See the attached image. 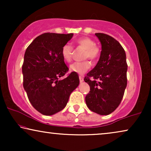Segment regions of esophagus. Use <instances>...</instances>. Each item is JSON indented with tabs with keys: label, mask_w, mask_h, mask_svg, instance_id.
<instances>
[{
	"label": "esophagus",
	"mask_w": 151,
	"mask_h": 151,
	"mask_svg": "<svg viewBox=\"0 0 151 151\" xmlns=\"http://www.w3.org/2000/svg\"><path fill=\"white\" fill-rule=\"evenodd\" d=\"M79 79H80V82H82L84 81L83 76H79Z\"/></svg>",
	"instance_id": "34e87169"
}]
</instances>
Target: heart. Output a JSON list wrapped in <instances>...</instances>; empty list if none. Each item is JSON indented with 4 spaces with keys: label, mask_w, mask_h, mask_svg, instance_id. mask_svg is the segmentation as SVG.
<instances>
[{
    "label": "heart",
    "mask_w": 151,
    "mask_h": 151,
    "mask_svg": "<svg viewBox=\"0 0 151 151\" xmlns=\"http://www.w3.org/2000/svg\"><path fill=\"white\" fill-rule=\"evenodd\" d=\"M78 47L85 49L84 53V59L88 58L91 61H95L98 58L100 54V49L96 45V42L88 37H82L76 41ZM73 47L69 45H65L62 49V56L67 63H70L72 60ZM90 68L88 61H83L80 63H74L70 65L69 70L71 72L82 74Z\"/></svg>",
    "instance_id": "b5f03b06"
}]
</instances>
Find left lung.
I'll return each instance as SVG.
<instances>
[{"label": "left lung", "mask_w": 151, "mask_h": 151, "mask_svg": "<svg viewBox=\"0 0 151 151\" xmlns=\"http://www.w3.org/2000/svg\"><path fill=\"white\" fill-rule=\"evenodd\" d=\"M102 45L100 59L86 74L90 86L85 101L88 108L101 115L113 112L120 104L127 85V63L124 49L109 35L96 33Z\"/></svg>", "instance_id": "8db88e82"}]
</instances>
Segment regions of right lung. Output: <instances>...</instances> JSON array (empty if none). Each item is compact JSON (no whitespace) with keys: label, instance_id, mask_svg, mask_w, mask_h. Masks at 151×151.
<instances>
[{"label":"right lung","instance_id":"1","mask_svg":"<svg viewBox=\"0 0 151 151\" xmlns=\"http://www.w3.org/2000/svg\"><path fill=\"white\" fill-rule=\"evenodd\" d=\"M73 36L45 33L35 38L24 53V89L32 106L42 115H52L63 110L79 85V77L74 72L58 80L69 71L62 49Z\"/></svg>","mask_w":151,"mask_h":151}]
</instances>
